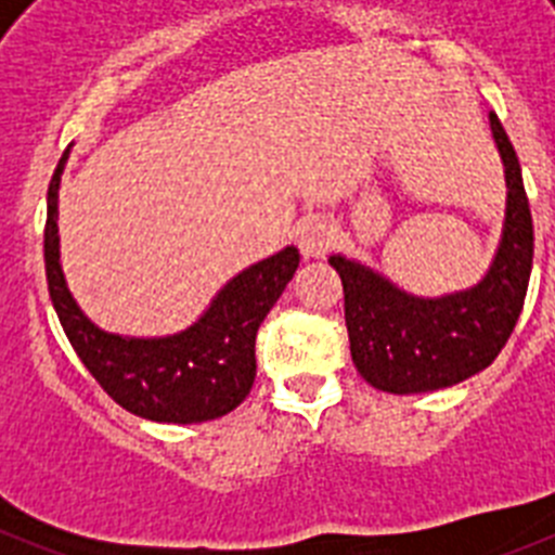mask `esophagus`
Listing matches in <instances>:
<instances>
[{"label": "esophagus", "mask_w": 555, "mask_h": 555, "mask_svg": "<svg viewBox=\"0 0 555 555\" xmlns=\"http://www.w3.org/2000/svg\"><path fill=\"white\" fill-rule=\"evenodd\" d=\"M338 242V228L327 217H306L297 224V244L306 258H322Z\"/></svg>", "instance_id": "34e87169"}]
</instances>
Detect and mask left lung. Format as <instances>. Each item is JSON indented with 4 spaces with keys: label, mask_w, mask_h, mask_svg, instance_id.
<instances>
[{
    "label": "left lung",
    "mask_w": 555,
    "mask_h": 555,
    "mask_svg": "<svg viewBox=\"0 0 555 555\" xmlns=\"http://www.w3.org/2000/svg\"><path fill=\"white\" fill-rule=\"evenodd\" d=\"M489 125L506 175V217L478 283L423 297L358 258H327L345 286L352 364L375 389L423 395L461 384L492 364L517 325L533 267V222L517 152L494 113Z\"/></svg>",
    "instance_id": "left-lung-1"
}]
</instances>
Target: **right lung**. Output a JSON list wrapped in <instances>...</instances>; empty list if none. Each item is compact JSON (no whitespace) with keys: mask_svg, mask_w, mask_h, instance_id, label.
Returning a JSON list of instances; mask_svg holds the SVG:
<instances>
[{"mask_svg":"<svg viewBox=\"0 0 555 555\" xmlns=\"http://www.w3.org/2000/svg\"><path fill=\"white\" fill-rule=\"evenodd\" d=\"M68 152L72 146L47 191L43 261L49 300L75 352L121 409L152 423L191 425L230 414L253 389L255 336L300 267V249L288 244L233 274L183 331L166 336L102 331L68 292L61 263L57 194Z\"/></svg>","mask_w":555,"mask_h":555,"instance_id":"1","label":"right lung"}]
</instances>
